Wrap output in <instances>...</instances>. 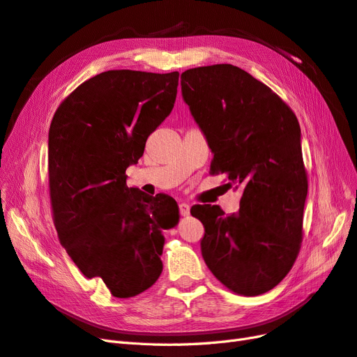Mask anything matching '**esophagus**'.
<instances>
[{
  "instance_id": "1",
  "label": "esophagus",
  "mask_w": 357,
  "mask_h": 357,
  "mask_svg": "<svg viewBox=\"0 0 357 357\" xmlns=\"http://www.w3.org/2000/svg\"><path fill=\"white\" fill-rule=\"evenodd\" d=\"M178 208H180V214L183 215V218H186V215H189L190 214V207H189V204H180L178 205Z\"/></svg>"
}]
</instances>
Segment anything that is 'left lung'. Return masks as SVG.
Returning <instances> with one entry per match:
<instances>
[{"instance_id": "1", "label": "left lung", "mask_w": 357, "mask_h": 357, "mask_svg": "<svg viewBox=\"0 0 357 357\" xmlns=\"http://www.w3.org/2000/svg\"><path fill=\"white\" fill-rule=\"evenodd\" d=\"M181 95L214 153L210 171L243 189L238 213L192 207L205 228L204 261L235 294L262 295L287 275L301 248L308 180L298 119L231 63L181 73Z\"/></svg>"}]
</instances>
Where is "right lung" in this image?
Masks as SVG:
<instances>
[{
	"instance_id": "add662e5",
	"label": "right lung",
	"mask_w": 357,
	"mask_h": 357,
	"mask_svg": "<svg viewBox=\"0 0 357 357\" xmlns=\"http://www.w3.org/2000/svg\"><path fill=\"white\" fill-rule=\"evenodd\" d=\"M178 73L112 70L61 102L49 129V189L59 241L84 277L116 298L153 286L177 202L126 186V168L176 102Z\"/></svg>"
}]
</instances>
